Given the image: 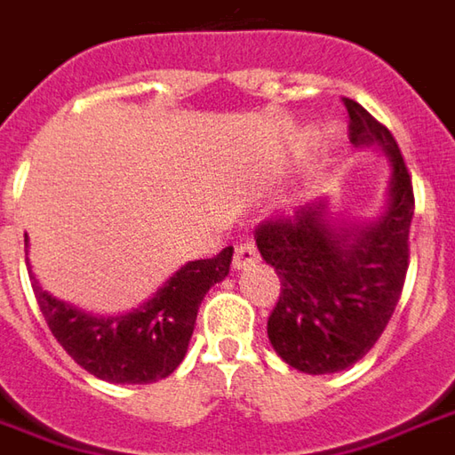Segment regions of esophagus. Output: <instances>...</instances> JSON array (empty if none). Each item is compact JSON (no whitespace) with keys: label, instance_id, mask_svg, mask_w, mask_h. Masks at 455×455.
<instances>
[{"label":"esophagus","instance_id":"esophagus-1","mask_svg":"<svg viewBox=\"0 0 455 455\" xmlns=\"http://www.w3.org/2000/svg\"><path fill=\"white\" fill-rule=\"evenodd\" d=\"M257 261H259V251L254 243L251 242L236 243V249H234V269H246V267H251V264H257Z\"/></svg>","mask_w":455,"mask_h":455}]
</instances>
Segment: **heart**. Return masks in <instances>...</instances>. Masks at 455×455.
<instances>
[{
  "instance_id": "heart-1",
  "label": "heart",
  "mask_w": 455,
  "mask_h": 455,
  "mask_svg": "<svg viewBox=\"0 0 455 455\" xmlns=\"http://www.w3.org/2000/svg\"><path fill=\"white\" fill-rule=\"evenodd\" d=\"M320 140L324 143V146H330V143L335 140V133H332V131H327V133L320 135ZM315 143H317V131L305 128V131H299V133L294 135V140H291V153H294L297 158H305Z\"/></svg>"
}]
</instances>
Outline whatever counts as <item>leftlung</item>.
Wrapping results in <instances>:
<instances>
[{
  "instance_id": "obj_1",
  "label": "left lung",
  "mask_w": 455,
  "mask_h": 455,
  "mask_svg": "<svg viewBox=\"0 0 455 455\" xmlns=\"http://www.w3.org/2000/svg\"><path fill=\"white\" fill-rule=\"evenodd\" d=\"M350 140L387 156L390 180L375 221H337L327 198L257 228L261 259L282 282L267 322L275 353L291 368L327 375L355 365L383 335L408 272L413 183L393 133L345 98Z\"/></svg>"
}]
</instances>
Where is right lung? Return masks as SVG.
<instances>
[{
	"instance_id": "add662e5",
	"label": "right lung",
	"mask_w": 455,
	"mask_h": 455,
	"mask_svg": "<svg viewBox=\"0 0 455 455\" xmlns=\"http://www.w3.org/2000/svg\"><path fill=\"white\" fill-rule=\"evenodd\" d=\"M231 257L227 246L216 257L183 264L148 302L113 317L83 312L42 290L35 275L29 279L50 332L80 368L108 383L148 385L168 378L186 357L198 307L228 275Z\"/></svg>"
}]
</instances>
